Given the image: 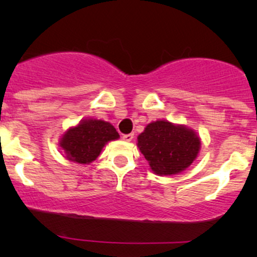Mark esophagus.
Segmentation results:
<instances>
[{
  "label": "esophagus",
  "mask_w": 257,
  "mask_h": 257,
  "mask_svg": "<svg viewBox=\"0 0 257 257\" xmlns=\"http://www.w3.org/2000/svg\"><path fill=\"white\" fill-rule=\"evenodd\" d=\"M133 138H134V134H124L122 137V139L124 141H132L133 140Z\"/></svg>",
  "instance_id": "esophagus-1"
}]
</instances>
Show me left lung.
Masks as SVG:
<instances>
[{"label":"left lung","mask_w":257,"mask_h":257,"mask_svg":"<svg viewBox=\"0 0 257 257\" xmlns=\"http://www.w3.org/2000/svg\"><path fill=\"white\" fill-rule=\"evenodd\" d=\"M138 147L158 175L181 173L196 159L200 149L197 134L168 120L150 123L138 137Z\"/></svg>","instance_id":"8db88e82"}]
</instances>
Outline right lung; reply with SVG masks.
<instances>
[{
  "mask_svg": "<svg viewBox=\"0 0 257 257\" xmlns=\"http://www.w3.org/2000/svg\"><path fill=\"white\" fill-rule=\"evenodd\" d=\"M118 138V133L110 123L100 119H85L65 133L60 146L70 161L88 164L99 157L106 143Z\"/></svg>",
  "mask_w": 257,
  "mask_h": 257,
  "instance_id": "right-lung-1",
  "label": "right lung"
}]
</instances>
